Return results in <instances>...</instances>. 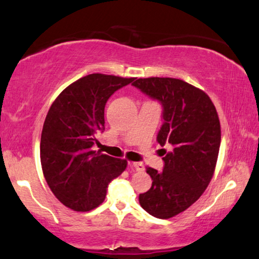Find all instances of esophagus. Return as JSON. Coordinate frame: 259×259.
Wrapping results in <instances>:
<instances>
[{
    "instance_id": "34e87169",
    "label": "esophagus",
    "mask_w": 259,
    "mask_h": 259,
    "mask_svg": "<svg viewBox=\"0 0 259 259\" xmlns=\"http://www.w3.org/2000/svg\"><path fill=\"white\" fill-rule=\"evenodd\" d=\"M132 166L137 171H143L145 170V165H143L142 162H133Z\"/></svg>"
}]
</instances>
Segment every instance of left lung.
Wrapping results in <instances>:
<instances>
[{
    "label": "left lung",
    "instance_id": "1",
    "mask_svg": "<svg viewBox=\"0 0 259 259\" xmlns=\"http://www.w3.org/2000/svg\"><path fill=\"white\" fill-rule=\"evenodd\" d=\"M132 85L161 104L156 140L170 147L162 149L163 171L147 168L152 188L139 202L150 215L172 218L196 202L212 180L221 142L215 106L204 91L178 78H138Z\"/></svg>",
    "mask_w": 259,
    "mask_h": 259
}]
</instances>
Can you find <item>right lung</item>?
Returning <instances> with one entry per match:
<instances>
[{"instance_id":"1","label":"right lung","mask_w":259,"mask_h":259,"mask_svg":"<svg viewBox=\"0 0 259 259\" xmlns=\"http://www.w3.org/2000/svg\"><path fill=\"white\" fill-rule=\"evenodd\" d=\"M134 81L90 74L62 91L50 107L40 140L45 180L63 205L77 212L96 208L107 186L126 169V160L95 152L96 135L104 132L107 99Z\"/></svg>"}]
</instances>
